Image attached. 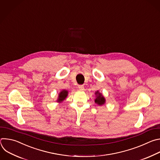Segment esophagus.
Segmentation results:
<instances>
[{
	"label": "esophagus",
	"mask_w": 160,
	"mask_h": 160,
	"mask_svg": "<svg viewBox=\"0 0 160 160\" xmlns=\"http://www.w3.org/2000/svg\"><path fill=\"white\" fill-rule=\"evenodd\" d=\"M78 88H79V90H81V91H83V90H84V86H83V85H82V84L79 85V86H78Z\"/></svg>",
	"instance_id": "obj_1"
}]
</instances>
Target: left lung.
<instances>
[{"label": "left lung", "instance_id": "1", "mask_svg": "<svg viewBox=\"0 0 160 160\" xmlns=\"http://www.w3.org/2000/svg\"><path fill=\"white\" fill-rule=\"evenodd\" d=\"M95 94H97V98H96V100L94 101L95 103H97L99 105H103L105 102V100L102 96V94L101 93H100L98 91H97Z\"/></svg>", "mask_w": 160, "mask_h": 160}]
</instances>
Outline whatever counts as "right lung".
<instances>
[{
  "mask_svg": "<svg viewBox=\"0 0 160 160\" xmlns=\"http://www.w3.org/2000/svg\"><path fill=\"white\" fill-rule=\"evenodd\" d=\"M68 94V91L66 90H63L62 91H61L58 95V102H62L63 100H65L66 98L67 97Z\"/></svg>",
  "mask_w": 160,
  "mask_h": 160,
  "instance_id": "add662e5",
  "label": "right lung"
}]
</instances>
